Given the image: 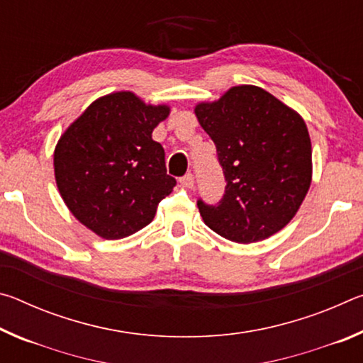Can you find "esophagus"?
<instances>
[{
	"label": "esophagus",
	"instance_id": "34e87169",
	"mask_svg": "<svg viewBox=\"0 0 363 363\" xmlns=\"http://www.w3.org/2000/svg\"><path fill=\"white\" fill-rule=\"evenodd\" d=\"M179 184L182 187L186 189H192L195 186V179H194V174L192 173H187L184 177H181L179 179Z\"/></svg>",
	"mask_w": 363,
	"mask_h": 363
}]
</instances>
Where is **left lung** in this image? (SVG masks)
Returning a JSON list of instances; mask_svg holds the SVG:
<instances>
[{
    "instance_id": "left-lung-1",
    "label": "left lung",
    "mask_w": 363,
    "mask_h": 363,
    "mask_svg": "<svg viewBox=\"0 0 363 363\" xmlns=\"http://www.w3.org/2000/svg\"><path fill=\"white\" fill-rule=\"evenodd\" d=\"M195 115L216 145L227 182L218 205L196 201L205 224L237 243L284 229L312 181L311 138L301 115L253 84L200 102Z\"/></svg>"
}]
</instances>
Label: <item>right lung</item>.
<instances>
[{
  "mask_svg": "<svg viewBox=\"0 0 363 363\" xmlns=\"http://www.w3.org/2000/svg\"><path fill=\"white\" fill-rule=\"evenodd\" d=\"M168 115V106L118 91L94 101L60 136L54 150L60 196L99 237L118 240L144 229L173 192L164 150L152 139Z\"/></svg>",
  "mask_w": 363,
  "mask_h": 363,
  "instance_id": "right-lung-1",
  "label": "right lung"
}]
</instances>
